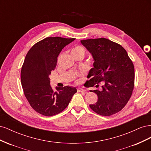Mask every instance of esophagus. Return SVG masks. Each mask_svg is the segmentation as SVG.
<instances>
[{"instance_id": "34e87169", "label": "esophagus", "mask_w": 151, "mask_h": 151, "mask_svg": "<svg viewBox=\"0 0 151 151\" xmlns=\"http://www.w3.org/2000/svg\"><path fill=\"white\" fill-rule=\"evenodd\" d=\"M77 91H78V92H80V93H84V92H86V90L84 89H83V88H77Z\"/></svg>"}]
</instances>
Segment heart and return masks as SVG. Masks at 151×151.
Segmentation results:
<instances>
[{
  "instance_id": "heart-1",
  "label": "heart",
  "mask_w": 151,
  "mask_h": 151,
  "mask_svg": "<svg viewBox=\"0 0 151 151\" xmlns=\"http://www.w3.org/2000/svg\"><path fill=\"white\" fill-rule=\"evenodd\" d=\"M71 53L72 56L83 55L84 57V55L86 53V50L83 47L81 46V45H77V46H75L72 48Z\"/></svg>"
}]
</instances>
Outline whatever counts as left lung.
<instances>
[{
  "mask_svg": "<svg viewBox=\"0 0 151 151\" xmlns=\"http://www.w3.org/2000/svg\"><path fill=\"white\" fill-rule=\"evenodd\" d=\"M81 42L94 61L88 76V87L102 85L101 90L91 91L98 95V101L89 106L100 115H114L125 107L133 92V62L124 48L108 39H88Z\"/></svg>",
  "mask_w": 151,
  "mask_h": 151,
  "instance_id": "obj_1",
  "label": "left lung"
}]
</instances>
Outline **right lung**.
Segmentation results:
<instances>
[{"label":"right lung","mask_w":151,"mask_h":151,"mask_svg":"<svg viewBox=\"0 0 151 151\" xmlns=\"http://www.w3.org/2000/svg\"><path fill=\"white\" fill-rule=\"evenodd\" d=\"M74 40L47 37L35 44L26 54L21 68V84L31 106L41 115L51 116L60 113L77 92L76 88L68 86L54 91L49 77L56 67L59 53Z\"/></svg>","instance_id":"right-lung-1"}]
</instances>
